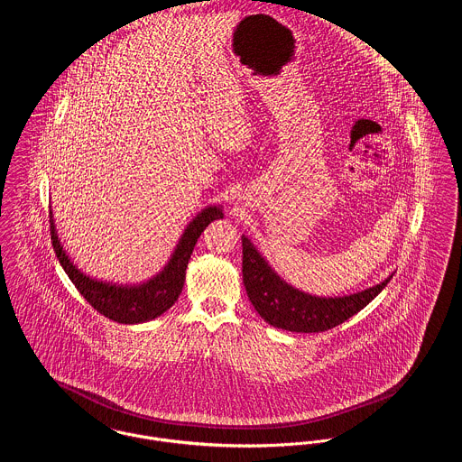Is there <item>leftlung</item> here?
<instances>
[{
    "instance_id": "1",
    "label": "left lung",
    "mask_w": 462,
    "mask_h": 462,
    "mask_svg": "<svg viewBox=\"0 0 462 462\" xmlns=\"http://www.w3.org/2000/svg\"><path fill=\"white\" fill-rule=\"evenodd\" d=\"M243 283L256 313L269 325L290 332H323L364 310L391 282H383L350 295L321 297L302 291L273 269L269 260L243 234Z\"/></svg>"
}]
</instances>
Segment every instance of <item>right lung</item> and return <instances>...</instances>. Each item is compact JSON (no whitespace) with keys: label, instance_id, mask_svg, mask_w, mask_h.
I'll return each mask as SVG.
<instances>
[{"label":"right lung","instance_id":"1","mask_svg":"<svg viewBox=\"0 0 462 462\" xmlns=\"http://www.w3.org/2000/svg\"><path fill=\"white\" fill-rule=\"evenodd\" d=\"M49 214L52 246L71 283L77 286L80 295L98 313H102L106 319L126 325L158 319L174 306L182 291L188 262L197 245V239L211 221L225 216L223 206L219 204L204 208L186 225L176 248L171 253V258L167 260L162 271H158L154 276L141 283H114L86 274L82 269L77 267V263L71 262V256L67 253V249L63 248V243L56 230L52 209Z\"/></svg>","mask_w":462,"mask_h":462}]
</instances>
